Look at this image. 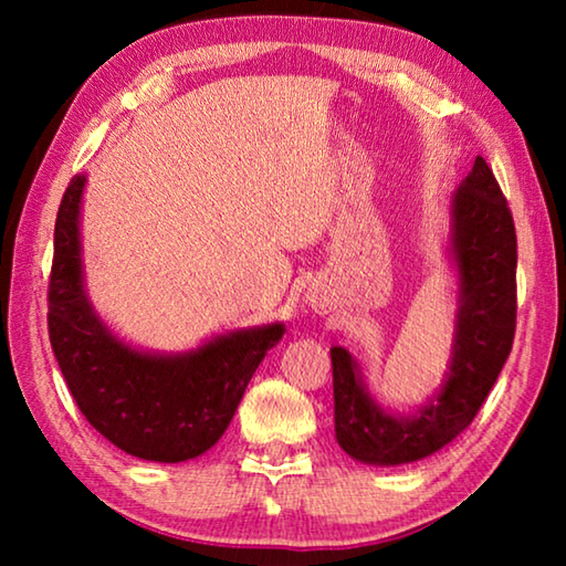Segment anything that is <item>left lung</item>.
Returning a JSON list of instances; mask_svg holds the SVG:
<instances>
[{"mask_svg": "<svg viewBox=\"0 0 566 566\" xmlns=\"http://www.w3.org/2000/svg\"><path fill=\"white\" fill-rule=\"evenodd\" d=\"M449 244L459 274L454 342L444 385L429 405L409 417L389 415L371 399L352 354L332 347L334 432L357 462L397 467L439 452L472 424L510 357L516 327V232L482 157L452 195Z\"/></svg>", "mask_w": 566, "mask_h": 566, "instance_id": "1", "label": "left lung"}]
</instances>
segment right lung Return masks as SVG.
Returning a JSON list of instances; mask_svg holds the SVG:
<instances>
[{"label":"right lung","instance_id":"1","mask_svg":"<svg viewBox=\"0 0 566 566\" xmlns=\"http://www.w3.org/2000/svg\"><path fill=\"white\" fill-rule=\"evenodd\" d=\"M84 181L66 187L54 224L50 342L76 407L102 437L147 462H187L219 442L284 324L217 334L181 354L142 352L117 339L87 300L80 209Z\"/></svg>","mask_w":566,"mask_h":566}]
</instances>
